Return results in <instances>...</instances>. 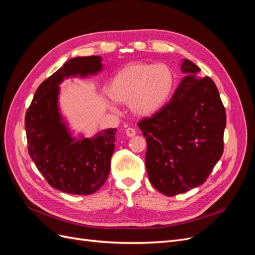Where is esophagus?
<instances>
[{
    "label": "esophagus",
    "mask_w": 255,
    "mask_h": 255,
    "mask_svg": "<svg viewBox=\"0 0 255 255\" xmlns=\"http://www.w3.org/2000/svg\"><path fill=\"white\" fill-rule=\"evenodd\" d=\"M126 134L128 137H134L136 135V130L132 128H128L126 129Z\"/></svg>",
    "instance_id": "34e87169"
}]
</instances>
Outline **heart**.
I'll return each instance as SVG.
<instances>
[{"instance_id": "heart-1", "label": "heart", "mask_w": 255, "mask_h": 255, "mask_svg": "<svg viewBox=\"0 0 255 255\" xmlns=\"http://www.w3.org/2000/svg\"><path fill=\"white\" fill-rule=\"evenodd\" d=\"M174 86L175 74L169 66L134 63L116 73L106 91L115 102L128 103L136 116L151 117L164 109ZM109 107L114 110L112 104Z\"/></svg>"}]
</instances>
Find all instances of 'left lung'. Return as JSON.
<instances>
[{
    "label": "left lung",
    "mask_w": 255,
    "mask_h": 255,
    "mask_svg": "<svg viewBox=\"0 0 255 255\" xmlns=\"http://www.w3.org/2000/svg\"><path fill=\"white\" fill-rule=\"evenodd\" d=\"M185 74L167 105L138 123L146 140L145 168L155 189L175 196L202 185L223 152L226 110L212 79L183 59Z\"/></svg>",
    "instance_id": "left-lung-1"
}]
</instances>
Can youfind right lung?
<instances>
[{
	"label": "right lung",
	"mask_w": 255,
	"mask_h": 255,
	"mask_svg": "<svg viewBox=\"0 0 255 255\" xmlns=\"http://www.w3.org/2000/svg\"><path fill=\"white\" fill-rule=\"evenodd\" d=\"M101 56L69 59L40 84L25 115L30 157L52 187L87 196L102 187L111 170L117 128L94 136L75 135L59 106V85L69 78H88L103 70Z\"/></svg>",
	"instance_id": "obj_1"
}]
</instances>
